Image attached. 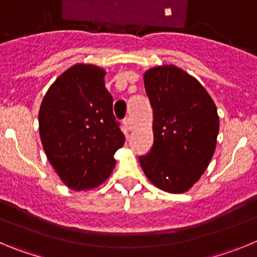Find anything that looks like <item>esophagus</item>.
Instances as JSON below:
<instances>
[{"instance_id": "esophagus-1", "label": "esophagus", "mask_w": 257, "mask_h": 257, "mask_svg": "<svg viewBox=\"0 0 257 257\" xmlns=\"http://www.w3.org/2000/svg\"><path fill=\"white\" fill-rule=\"evenodd\" d=\"M123 123L124 126H126L127 130H131V128H133V121H131V118H126Z\"/></svg>"}]
</instances>
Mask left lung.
Returning a JSON list of instances; mask_svg holds the SVG:
<instances>
[{"label": "left lung", "mask_w": 257, "mask_h": 257, "mask_svg": "<svg viewBox=\"0 0 257 257\" xmlns=\"http://www.w3.org/2000/svg\"><path fill=\"white\" fill-rule=\"evenodd\" d=\"M153 108L154 142L139 162L145 176L167 193H185L199 180L215 153L219 115L212 97L193 76L176 65L144 73Z\"/></svg>", "instance_id": "obj_1"}]
</instances>
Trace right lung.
I'll use <instances>...</instances> for the list:
<instances>
[{"label": "right lung", "instance_id": "1", "mask_svg": "<svg viewBox=\"0 0 257 257\" xmlns=\"http://www.w3.org/2000/svg\"><path fill=\"white\" fill-rule=\"evenodd\" d=\"M104 77L105 70L94 64L68 68L50 86L38 113L47 160L60 180L78 192L109 178L114 153L124 144Z\"/></svg>", "mask_w": 257, "mask_h": 257}]
</instances>
